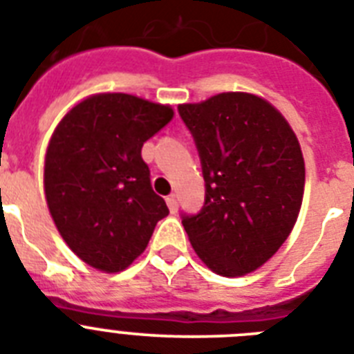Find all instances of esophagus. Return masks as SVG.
Returning a JSON list of instances; mask_svg holds the SVG:
<instances>
[{
  "label": "esophagus",
  "mask_w": 354,
  "mask_h": 354,
  "mask_svg": "<svg viewBox=\"0 0 354 354\" xmlns=\"http://www.w3.org/2000/svg\"><path fill=\"white\" fill-rule=\"evenodd\" d=\"M167 207H169V210H171V214H176L178 212V200H176V196L174 194H171V196H167Z\"/></svg>",
  "instance_id": "obj_1"
}]
</instances>
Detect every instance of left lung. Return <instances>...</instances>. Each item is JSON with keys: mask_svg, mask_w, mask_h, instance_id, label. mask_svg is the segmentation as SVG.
<instances>
[{"mask_svg": "<svg viewBox=\"0 0 354 354\" xmlns=\"http://www.w3.org/2000/svg\"><path fill=\"white\" fill-rule=\"evenodd\" d=\"M178 111L194 136L205 205L182 219L189 241L214 273L243 277L283 246L299 218L306 167L283 113L259 95L225 91Z\"/></svg>", "mask_w": 354, "mask_h": 354, "instance_id": "1", "label": "left lung"}]
</instances>
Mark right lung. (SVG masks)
Here are the masks:
<instances>
[{
    "label": "right lung",
    "instance_id": "obj_1",
    "mask_svg": "<svg viewBox=\"0 0 354 354\" xmlns=\"http://www.w3.org/2000/svg\"><path fill=\"white\" fill-rule=\"evenodd\" d=\"M174 117L169 104L95 93L53 129L44 154V196L70 250L99 272L126 270L169 214L154 194L142 145Z\"/></svg>",
    "mask_w": 354,
    "mask_h": 354
}]
</instances>
